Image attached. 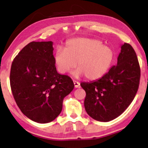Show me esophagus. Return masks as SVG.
Segmentation results:
<instances>
[{"label": "esophagus", "mask_w": 148, "mask_h": 148, "mask_svg": "<svg viewBox=\"0 0 148 148\" xmlns=\"http://www.w3.org/2000/svg\"><path fill=\"white\" fill-rule=\"evenodd\" d=\"M73 83H74L75 88H79V87H80V83H79V82H76V81H74Z\"/></svg>", "instance_id": "1"}]
</instances>
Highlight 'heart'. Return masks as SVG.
<instances>
[{
  "instance_id": "obj_1",
  "label": "heart",
  "mask_w": 148,
  "mask_h": 148,
  "mask_svg": "<svg viewBox=\"0 0 148 148\" xmlns=\"http://www.w3.org/2000/svg\"><path fill=\"white\" fill-rule=\"evenodd\" d=\"M114 52L109 46L102 45L100 40L90 38H75L69 40L64 50L58 48L54 62L61 74L73 73L75 77L86 75L89 79H97L106 73L112 63Z\"/></svg>"
}]
</instances>
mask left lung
<instances>
[{
    "instance_id": "left-lung-1",
    "label": "left lung",
    "mask_w": 148,
    "mask_h": 148,
    "mask_svg": "<svg viewBox=\"0 0 148 148\" xmlns=\"http://www.w3.org/2000/svg\"><path fill=\"white\" fill-rule=\"evenodd\" d=\"M117 64L96 81L82 82L86 91L84 106L92 119L108 122L126 110L138 90L140 67L136 53L130 44L121 46Z\"/></svg>"
}]
</instances>
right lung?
<instances>
[{
	"label": "right lung",
	"mask_w": 148,
	"mask_h": 148,
	"mask_svg": "<svg viewBox=\"0 0 148 148\" xmlns=\"http://www.w3.org/2000/svg\"><path fill=\"white\" fill-rule=\"evenodd\" d=\"M53 42H32L14 58L10 84L17 106L27 118L39 123L54 121L64 97L72 92L71 77L58 73Z\"/></svg>",
	"instance_id": "right-lung-1"
}]
</instances>
